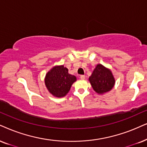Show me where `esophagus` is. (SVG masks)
<instances>
[{
  "label": "esophagus",
  "mask_w": 147,
  "mask_h": 147,
  "mask_svg": "<svg viewBox=\"0 0 147 147\" xmlns=\"http://www.w3.org/2000/svg\"><path fill=\"white\" fill-rule=\"evenodd\" d=\"M80 79L81 80H84L85 79V75H81L80 76Z\"/></svg>",
  "instance_id": "1"
}]
</instances>
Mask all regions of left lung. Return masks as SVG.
Returning a JSON list of instances; mask_svg holds the SVG:
<instances>
[{
  "label": "left lung",
  "instance_id": "1",
  "mask_svg": "<svg viewBox=\"0 0 147 147\" xmlns=\"http://www.w3.org/2000/svg\"><path fill=\"white\" fill-rule=\"evenodd\" d=\"M93 90L98 94L102 95L110 92L115 84V79L111 69L102 64H98L89 77Z\"/></svg>",
  "mask_w": 147,
  "mask_h": 147
}]
</instances>
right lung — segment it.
I'll return each instance as SVG.
<instances>
[{"label": "right lung", "mask_w": 147, "mask_h": 147, "mask_svg": "<svg viewBox=\"0 0 147 147\" xmlns=\"http://www.w3.org/2000/svg\"><path fill=\"white\" fill-rule=\"evenodd\" d=\"M76 81L77 77L68 73V69L64 65L53 66L45 77V84L48 92L55 98L64 97Z\"/></svg>", "instance_id": "1"}]
</instances>
